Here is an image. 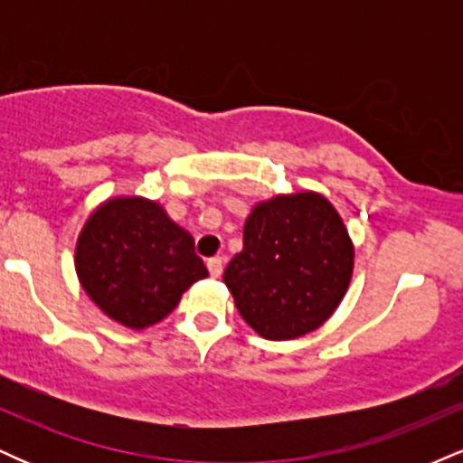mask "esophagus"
<instances>
[{"label":"esophagus","instance_id":"esophagus-1","mask_svg":"<svg viewBox=\"0 0 463 463\" xmlns=\"http://www.w3.org/2000/svg\"><path fill=\"white\" fill-rule=\"evenodd\" d=\"M206 268H209V274L213 276V279H220L222 272H224V259L211 257L209 261H206Z\"/></svg>","mask_w":463,"mask_h":463}]
</instances>
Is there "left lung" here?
Masks as SVG:
<instances>
[{"label":"left lung","instance_id":"1","mask_svg":"<svg viewBox=\"0 0 463 463\" xmlns=\"http://www.w3.org/2000/svg\"><path fill=\"white\" fill-rule=\"evenodd\" d=\"M342 217L313 191L261 202L243 226V250L224 283L241 317L265 339H294L331 317L353 276Z\"/></svg>","mask_w":463,"mask_h":463}]
</instances>
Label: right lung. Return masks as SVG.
Here are the masks:
<instances>
[{
	"mask_svg": "<svg viewBox=\"0 0 463 463\" xmlns=\"http://www.w3.org/2000/svg\"><path fill=\"white\" fill-rule=\"evenodd\" d=\"M76 272L95 305L128 328L161 322L209 274L194 237L143 198L109 200L89 217L78 237Z\"/></svg>",
	"mask_w": 463,
	"mask_h": 463,
	"instance_id": "add662e5",
	"label": "right lung"
}]
</instances>
